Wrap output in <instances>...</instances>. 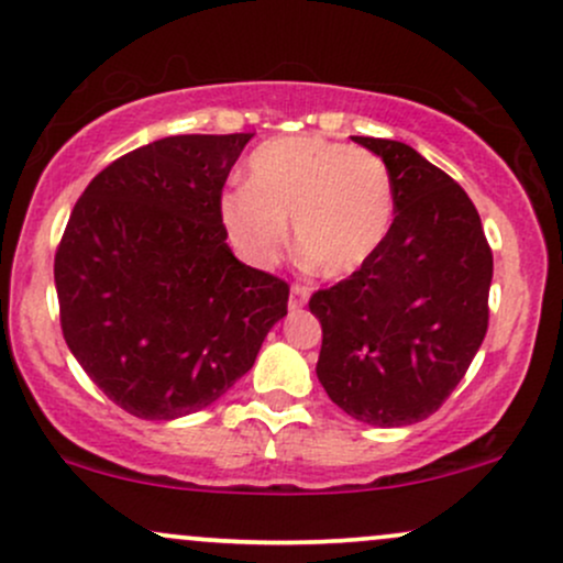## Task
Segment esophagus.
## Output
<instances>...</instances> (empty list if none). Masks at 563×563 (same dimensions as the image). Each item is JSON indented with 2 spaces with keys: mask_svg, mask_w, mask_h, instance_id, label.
Wrapping results in <instances>:
<instances>
[{
  "mask_svg": "<svg viewBox=\"0 0 563 563\" xmlns=\"http://www.w3.org/2000/svg\"><path fill=\"white\" fill-rule=\"evenodd\" d=\"M307 299H309V288H303V286H299V283H296L294 288H290V299H288V307L294 309H301L303 303H307Z\"/></svg>",
  "mask_w": 563,
  "mask_h": 563,
  "instance_id": "1",
  "label": "esophagus"
}]
</instances>
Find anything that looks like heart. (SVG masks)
Masks as SVG:
<instances>
[{
	"label": "heart",
	"mask_w": 563,
	"mask_h": 563,
	"mask_svg": "<svg viewBox=\"0 0 563 563\" xmlns=\"http://www.w3.org/2000/svg\"><path fill=\"white\" fill-rule=\"evenodd\" d=\"M245 172V185L228 187L217 209L232 249L254 267L283 254L288 219L299 254L325 277L363 269L389 235L391 174L365 147L312 134L269 140Z\"/></svg>",
	"instance_id": "obj_1"
}]
</instances>
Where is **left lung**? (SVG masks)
Here are the masks:
<instances>
[{
  "mask_svg": "<svg viewBox=\"0 0 563 563\" xmlns=\"http://www.w3.org/2000/svg\"><path fill=\"white\" fill-rule=\"evenodd\" d=\"M352 140L389 169L397 217L363 269L309 299L318 378L346 416L391 429L429 418L466 376L487 333L493 251L455 179L405 142Z\"/></svg>",
  "mask_w": 563,
  "mask_h": 563,
  "instance_id": "left-lung-1",
  "label": "left lung"
}]
</instances>
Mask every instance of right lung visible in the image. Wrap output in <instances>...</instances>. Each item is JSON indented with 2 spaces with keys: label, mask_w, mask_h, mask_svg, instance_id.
<instances>
[{
  "label": "right lung",
  "mask_w": 563,
  "mask_h": 563,
  "mask_svg": "<svg viewBox=\"0 0 563 563\" xmlns=\"http://www.w3.org/2000/svg\"><path fill=\"white\" fill-rule=\"evenodd\" d=\"M254 134H177L106 166L55 254L66 344L108 399L145 421L217 402L288 312V283L232 256L219 222Z\"/></svg>",
  "instance_id": "right-lung-1"
}]
</instances>
